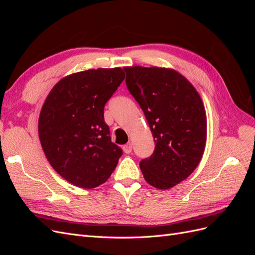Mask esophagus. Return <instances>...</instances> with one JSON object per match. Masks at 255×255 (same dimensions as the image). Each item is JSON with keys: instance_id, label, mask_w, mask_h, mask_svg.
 I'll list each match as a JSON object with an SVG mask.
<instances>
[{"instance_id": "1", "label": "esophagus", "mask_w": 255, "mask_h": 255, "mask_svg": "<svg viewBox=\"0 0 255 255\" xmlns=\"http://www.w3.org/2000/svg\"><path fill=\"white\" fill-rule=\"evenodd\" d=\"M122 149H123V151H125V153H127V154L130 153V152H132V142L126 143L125 145H123Z\"/></svg>"}]
</instances>
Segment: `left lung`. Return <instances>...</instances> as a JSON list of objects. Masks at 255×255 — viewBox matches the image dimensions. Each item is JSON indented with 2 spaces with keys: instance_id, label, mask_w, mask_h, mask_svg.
Masks as SVG:
<instances>
[{
  "instance_id": "obj_1",
  "label": "left lung",
  "mask_w": 255,
  "mask_h": 255,
  "mask_svg": "<svg viewBox=\"0 0 255 255\" xmlns=\"http://www.w3.org/2000/svg\"><path fill=\"white\" fill-rule=\"evenodd\" d=\"M126 83L149 123L155 150L140 161L146 183L169 189L194 172L205 149L207 122L202 99L171 68L125 67Z\"/></svg>"
}]
</instances>
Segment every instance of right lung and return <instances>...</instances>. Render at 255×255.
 Here are the masks:
<instances>
[{"instance_id": "right-lung-1", "label": "right lung", "mask_w": 255, "mask_h": 255, "mask_svg": "<svg viewBox=\"0 0 255 255\" xmlns=\"http://www.w3.org/2000/svg\"><path fill=\"white\" fill-rule=\"evenodd\" d=\"M120 67L89 69L58 81L38 120L44 155L66 181L81 188L105 183L122 151L111 140L104 105L125 80Z\"/></svg>"}]
</instances>
